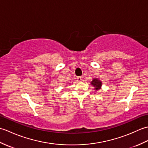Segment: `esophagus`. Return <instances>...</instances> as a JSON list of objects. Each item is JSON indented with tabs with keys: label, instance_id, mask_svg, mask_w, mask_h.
Listing matches in <instances>:
<instances>
[{
	"label": "esophagus",
	"instance_id": "obj_1",
	"mask_svg": "<svg viewBox=\"0 0 148 148\" xmlns=\"http://www.w3.org/2000/svg\"><path fill=\"white\" fill-rule=\"evenodd\" d=\"M77 81H79V82H81V81H82V78H81V77H80V76H78V77H77Z\"/></svg>",
	"mask_w": 148,
	"mask_h": 148
}]
</instances>
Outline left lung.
<instances>
[{
    "mask_svg": "<svg viewBox=\"0 0 148 148\" xmlns=\"http://www.w3.org/2000/svg\"><path fill=\"white\" fill-rule=\"evenodd\" d=\"M91 84L94 86V88H95L94 89L96 91L99 90L101 88L102 81H100L99 79H97V78H94L92 81H91Z\"/></svg>",
    "mask_w": 148,
    "mask_h": 148,
    "instance_id": "8db88e82",
    "label": "left lung"
}]
</instances>
